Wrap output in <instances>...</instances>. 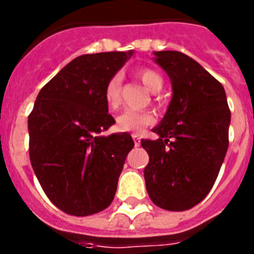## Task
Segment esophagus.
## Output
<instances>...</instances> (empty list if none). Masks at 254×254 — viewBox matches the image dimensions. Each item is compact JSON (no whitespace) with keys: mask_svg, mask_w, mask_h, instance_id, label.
<instances>
[{"mask_svg":"<svg viewBox=\"0 0 254 254\" xmlns=\"http://www.w3.org/2000/svg\"><path fill=\"white\" fill-rule=\"evenodd\" d=\"M131 137H133V141H134L135 146H139V145H141V138H139V135L138 134H133Z\"/></svg>","mask_w":254,"mask_h":254,"instance_id":"esophagus-1","label":"esophagus"}]
</instances>
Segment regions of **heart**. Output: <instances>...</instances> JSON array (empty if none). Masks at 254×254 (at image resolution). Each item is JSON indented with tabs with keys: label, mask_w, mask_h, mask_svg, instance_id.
<instances>
[{
	"label": "heart",
	"mask_w": 254,
	"mask_h": 254,
	"mask_svg": "<svg viewBox=\"0 0 254 254\" xmlns=\"http://www.w3.org/2000/svg\"><path fill=\"white\" fill-rule=\"evenodd\" d=\"M135 75L139 77L143 85L150 89L151 92L161 91L163 85L162 77L151 68L137 69ZM104 97L107 101L108 107L111 109H116L121 103V75L116 73L108 80L105 89H104ZM154 123V117L147 112H137L127 109L116 119V127L120 131H139L142 127Z\"/></svg>",
	"instance_id": "obj_1"
}]
</instances>
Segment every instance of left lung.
<instances>
[{
  "mask_svg": "<svg viewBox=\"0 0 254 254\" xmlns=\"http://www.w3.org/2000/svg\"><path fill=\"white\" fill-rule=\"evenodd\" d=\"M169 75L173 99L158 139H141L149 154L143 170L149 196L167 211H186L212 189L228 150L231 111L220 81L179 51H155Z\"/></svg>",
  "mask_w": 254,
  "mask_h": 254,
  "instance_id": "left-lung-1",
  "label": "left lung"
}]
</instances>
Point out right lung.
<instances>
[{
  "label": "right lung",
  "instance_id": "1",
  "mask_svg": "<svg viewBox=\"0 0 254 254\" xmlns=\"http://www.w3.org/2000/svg\"><path fill=\"white\" fill-rule=\"evenodd\" d=\"M133 51L81 55L38 93L29 115L30 162L50 200L72 216L111 204L130 134L103 135L115 124L104 89Z\"/></svg>",
  "mask_w": 254,
  "mask_h": 254
}]
</instances>
